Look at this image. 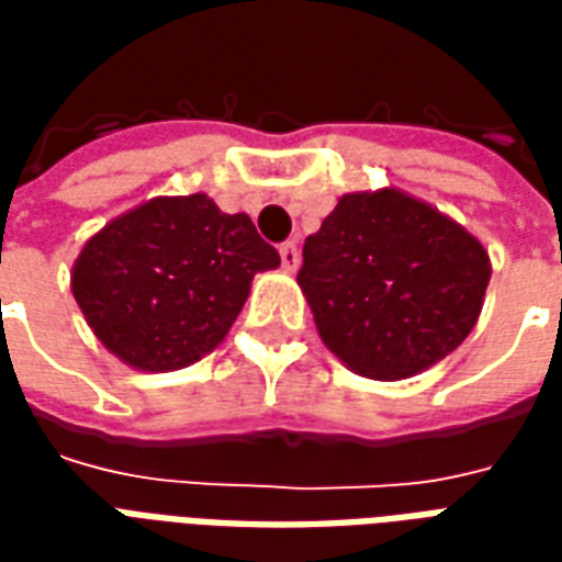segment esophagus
<instances>
[{
    "mask_svg": "<svg viewBox=\"0 0 562 562\" xmlns=\"http://www.w3.org/2000/svg\"><path fill=\"white\" fill-rule=\"evenodd\" d=\"M280 261H282V270H285V273H294V270L301 268V249H297V244H294V240H289V244L280 246Z\"/></svg>",
    "mask_w": 562,
    "mask_h": 562,
    "instance_id": "obj_1",
    "label": "esophagus"
}]
</instances>
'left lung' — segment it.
Returning <instances> with one entry per match:
<instances>
[{"mask_svg":"<svg viewBox=\"0 0 562 562\" xmlns=\"http://www.w3.org/2000/svg\"><path fill=\"white\" fill-rule=\"evenodd\" d=\"M491 282L482 240L403 189L346 192L304 244L297 285L352 373L397 382L470 337Z\"/></svg>","mask_w":562,"mask_h":562,"instance_id":"1","label":"left lung"}]
</instances>
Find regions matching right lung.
<instances>
[{
	"instance_id": "obj_1",
	"label": "right lung",
	"mask_w": 562,
	"mask_h": 562,
	"mask_svg": "<svg viewBox=\"0 0 562 562\" xmlns=\"http://www.w3.org/2000/svg\"><path fill=\"white\" fill-rule=\"evenodd\" d=\"M280 268L246 213L204 192L159 195L92 234L71 265V294L123 364L168 373L201 361L240 316L252 277Z\"/></svg>"
}]
</instances>
